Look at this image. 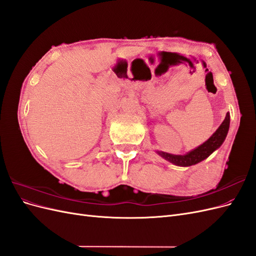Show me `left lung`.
Returning <instances> with one entry per match:
<instances>
[{
  "label": "left lung",
  "instance_id": "8db88e82",
  "mask_svg": "<svg viewBox=\"0 0 256 256\" xmlns=\"http://www.w3.org/2000/svg\"><path fill=\"white\" fill-rule=\"evenodd\" d=\"M230 128V113H226V118H224L223 122L220 125V127L216 130V132L208 138V140L200 145L198 148L189 152L188 154H170L166 152H158V154L162 158L166 160L172 162V164L180 166H190L193 164H196L198 162L206 159L209 154H212L218 147H220L226 140L228 131Z\"/></svg>",
  "mask_w": 256,
  "mask_h": 256
}]
</instances>
